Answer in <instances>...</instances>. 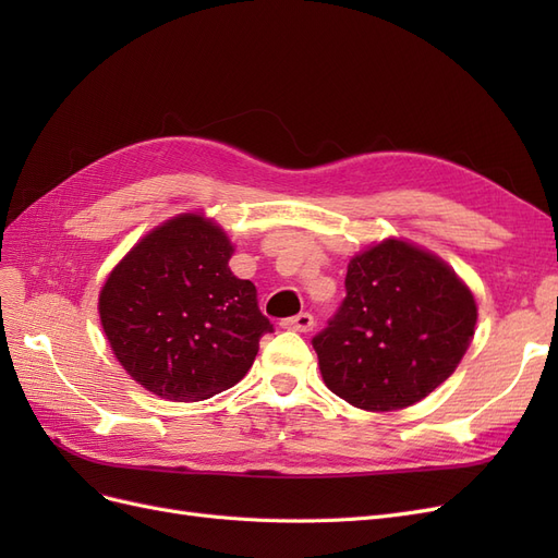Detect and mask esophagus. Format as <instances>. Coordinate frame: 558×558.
I'll return each instance as SVG.
<instances>
[{"label":"esophagus","instance_id":"esophagus-1","mask_svg":"<svg viewBox=\"0 0 558 558\" xmlns=\"http://www.w3.org/2000/svg\"><path fill=\"white\" fill-rule=\"evenodd\" d=\"M281 326L289 328V330H298V332H310L314 328V316L310 312H300L291 318H286Z\"/></svg>","mask_w":558,"mask_h":558}]
</instances>
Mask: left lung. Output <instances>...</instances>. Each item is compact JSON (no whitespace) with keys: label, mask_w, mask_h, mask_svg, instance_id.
Here are the masks:
<instances>
[{"label":"left lung","mask_w":558,"mask_h":558,"mask_svg":"<svg viewBox=\"0 0 558 558\" xmlns=\"http://www.w3.org/2000/svg\"><path fill=\"white\" fill-rule=\"evenodd\" d=\"M344 286L340 310L312 340L335 396L367 412L402 410L461 363L477 305L433 253L386 240L351 258Z\"/></svg>","instance_id":"left-lung-1"}]
</instances>
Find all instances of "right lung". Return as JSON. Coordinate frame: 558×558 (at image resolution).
<instances>
[{"label": "right lung", "mask_w": 558, "mask_h": 558, "mask_svg": "<svg viewBox=\"0 0 558 558\" xmlns=\"http://www.w3.org/2000/svg\"><path fill=\"white\" fill-rule=\"evenodd\" d=\"M232 244L199 214L150 230L113 267L99 318L113 356L146 391L205 400L238 384L272 332L256 286L228 267Z\"/></svg>", "instance_id": "add662e5"}]
</instances>
